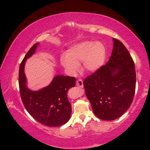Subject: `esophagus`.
<instances>
[{
  "instance_id": "obj_1",
  "label": "esophagus",
  "mask_w": 150,
  "mask_h": 150,
  "mask_svg": "<svg viewBox=\"0 0 150 150\" xmlns=\"http://www.w3.org/2000/svg\"><path fill=\"white\" fill-rule=\"evenodd\" d=\"M76 85H77V86H78V87H83V80L81 79H78L77 81H76Z\"/></svg>"
}]
</instances>
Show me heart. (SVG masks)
<instances>
[{
  "label": "heart",
  "instance_id": "b5f03b06",
  "mask_svg": "<svg viewBox=\"0 0 150 150\" xmlns=\"http://www.w3.org/2000/svg\"><path fill=\"white\" fill-rule=\"evenodd\" d=\"M106 49L100 43L83 42L74 44L61 58V62L71 73H75L83 62V68L87 71H95L104 65Z\"/></svg>",
  "mask_w": 150,
  "mask_h": 150
}]
</instances>
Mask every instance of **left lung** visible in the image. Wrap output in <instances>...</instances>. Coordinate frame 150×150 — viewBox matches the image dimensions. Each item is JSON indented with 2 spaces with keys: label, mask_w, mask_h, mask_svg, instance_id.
<instances>
[{
  "label": "left lung",
  "mask_w": 150,
  "mask_h": 150,
  "mask_svg": "<svg viewBox=\"0 0 150 150\" xmlns=\"http://www.w3.org/2000/svg\"><path fill=\"white\" fill-rule=\"evenodd\" d=\"M108 62L84 81L85 94L98 118L113 120L130 107L136 90L135 65L130 53L120 40L113 38Z\"/></svg>",
  "instance_id": "obj_1"
}]
</instances>
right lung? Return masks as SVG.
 <instances>
[{
    "instance_id": "add662e5",
    "label": "right lung",
    "mask_w": 150,
    "mask_h": 150,
    "mask_svg": "<svg viewBox=\"0 0 150 150\" xmlns=\"http://www.w3.org/2000/svg\"><path fill=\"white\" fill-rule=\"evenodd\" d=\"M38 44L30 48L19 68L18 83L21 99L25 108L35 120L45 126H62L69 120L71 105L67 97V92L75 86V77L57 75L47 87L38 91L28 89L24 72L26 60L34 54Z\"/></svg>"
}]
</instances>
